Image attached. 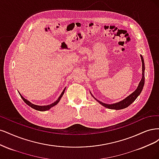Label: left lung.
<instances>
[{"instance_id": "8db88e82", "label": "left lung", "mask_w": 159, "mask_h": 159, "mask_svg": "<svg viewBox=\"0 0 159 159\" xmlns=\"http://www.w3.org/2000/svg\"><path fill=\"white\" fill-rule=\"evenodd\" d=\"M141 61H142V71H143L141 80L140 81L139 85H138L137 89L134 92V93H131L129 96H128L127 98H125V99H124L119 102H117V103H115L113 104H107L103 103V102H102L99 101L98 100L95 98L92 94H91V95L93 96L100 104L107 107V108L111 109V110H121V109L125 108V107L129 106L136 100L138 96L141 94V91L143 89V86H144V84H145V63H144V60H143V57L142 55H141Z\"/></svg>"}]
</instances>
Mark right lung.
Instances as JSON below:
<instances>
[{
	"instance_id": "add662e5",
	"label": "right lung",
	"mask_w": 159,
	"mask_h": 159,
	"mask_svg": "<svg viewBox=\"0 0 159 159\" xmlns=\"http://www.w3.org/2000/svg\"><path fill=\"white\" fill-rule=\"evenodd\" d=\"M65 89L63 90L62 93L61 94L60 96L59 97L58 99H57V100H56L55 102H54L53 103L51 104H49V105H47V106H38V105H35V104H32L31 102H29V101L27 100L26 99H25V98H24V97H23L21 94H20V93H19V94H20V96H21V98H22V100L24 101L25 103L27 105H28L29 106L32 107V108H34V109H35V110H38V111H47V110H49L50 108H52V107L55 106V105H57V104L59 103V102L60 101V100H61V97L63 96V94H64V93H65Z\"/></svg>"
}]
</instances>
